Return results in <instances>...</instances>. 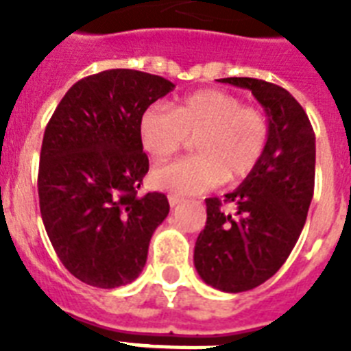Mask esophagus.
Wrapping results in <instances>:
<instances>
[{
  "mask_svg": "<svg viewBox=\"0 0 351 351\" xmlns=\"http://www.w3.org/2000/svg\"><path fill=\"white\" fill-rule=\"evenodd\" d=\"M167 200H169L171 208H175V206H178V204L182 202V197H178V195H169V197H167Z\"/></svg>",
  "mask_w": 351,
  "mask_h": 351,
  "instance_id": "1",
  "label": "esophagus"
}]
</instances>
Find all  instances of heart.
Instances as JSON below:
<instances>
[{"label": "heart", "mask_w": 351, "mask_h": 351, "mask_svg": "<svg viewBox=\"0 0 351 351\" xmlns=\"http://www.w3.org/2000/svg\"><path fill=\"white\" fill-rule=\"evenodd\" d=\"M143 151L160 162L195 138L197 156L160 165L151 182L173 195H200L220 182L242 180L253 173L266 151V114L224 90L206 89L182 98L173 111L151 106L138 121Z\"/></svg>", "instance_id": "obj_1"}]
</instances>
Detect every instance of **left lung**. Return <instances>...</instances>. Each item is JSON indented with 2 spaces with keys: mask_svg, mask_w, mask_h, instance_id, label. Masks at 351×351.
<instances>
[{
  "mask_svg": "<svg viewBox=\"0 0 351 351\" xmlns=\"http://www.w3.org/2000/svg\"><path fill=\"white\" fill-rule=\"evenodd\" d=\"M251 90L269 123L266 151L251 175L224 195L206 198L208 220L195 244V267L204 282L226 293L247 291L280 269L304 228L315 184V132L288 90L256 78H222Z\"/></svg>",
  "mask_w": 351,
  "mask_h": 351,
  "instance_id": "left-lung-1",
  "label": "left lung"
}]
</instances>
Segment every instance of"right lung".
I'll return each mask as SVG.
<instances>
[{
	"label": "right lung",
	"mask_w": 351,
	"mask_h": 351,
	"mask_svg": "<svg viewBox=\"0 0 351 351\" xmlns=\"http://www.w3.org/2000/svg\"><path fill=\"white\" fill-rule=\"evenodd\" d=\"M175 89L154 74L111 69L67 90L43 134L38 173L41 220L62 264L82 282L131 284L154 230L169 213L164 193L138 195L149 171L138 121Z\"/></svg>",
	"instance_id": "1"
}]
</instances>
